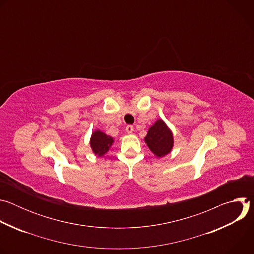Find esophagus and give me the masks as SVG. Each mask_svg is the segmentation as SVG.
I'll list each match as a JSON object with an SVG mask.
<instances>
[{
  "label": "esophagus",
  "instance_id": "obj_1",
  "mask_svg": "<svg viewBox=\"0 0 254 254\" xmlns=\"http://www.w3.org/2000/svg\"><path fill=\"white\" fill-rule=\"evenodd\" d=\"M126 130H127V133H131L133 131V127L132 126H127Z\"/></svg>",
  "mask_w": 254,
  "mask_h": 254
}]
</instances>
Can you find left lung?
Returning <instances> with one entry per match:
<instances>
[{"mask_svg":"<svg viewBox=\"0 0 254 254\" xmlns=\"http://www.w3.org/2000/svg\"><path fill=\"white\" fill-rule=\"evenodd\" d=\"M144 141L156 157L162 158L168 155L173 149V132L163 120H158L149 128L147 135L144 136Z\"/></svg>","mask_w":254,"mask_h":254,"instance_id":"8db88e82","label":"left lung"}]
</instances>
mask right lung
<instances>
[{"instance_id": "add662e5", "label": "right lung", "mask_w": 254, "mask_h": 254, "mask_svg": "<svg viewBox=\"0 0 254 254\" xmlns=\"http://www.w3.org/2000/svg\"><path fill=\"white\" fill-rule=\"evenodd\" d=\"M114 141L115 140L111 135H107L101 130L96 129L91 134L90 147L94 155L98 157H102L108 152V150L111 149Z\"/></svg>"}]
</instances>
